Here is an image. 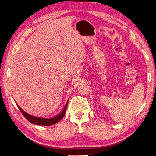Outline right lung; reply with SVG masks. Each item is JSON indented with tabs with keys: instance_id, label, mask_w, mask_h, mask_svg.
<instances>
[{
	"instance_id": "1",
	"label": "right lung",
	"mask_w": 156,
	"mask_h": 156,
	"mask_svg": "<svg viewBox=\"0 0 156 156\" xmlns=\"http://www.w3.org/2000/svg\"><path fill=\"white\" fill-rule=\"evenodd\" d=\"M68 101L67 102V103L65 105V107L63 109L62 111L59 113L58 115L55 116L54 117H52L50 119H45V118H41V117H34V116H32L31 115H29L27 112H25L23 110L20 108L19 106L18 105L17 107L19 108V110L21 111V113L23 114V115L26 118L27 121H29L30 122L33 124H35V125H45V126H48V125H51L57 123L58 122H59L61 119L64 117V116L66 113V108H67V106H68Z\"/></svg>"
}]
</instances>
